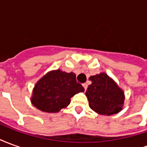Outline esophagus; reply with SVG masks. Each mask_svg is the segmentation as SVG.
Returning <instances> with one entry per match:
<instances>
[{
  "label": "esophagus",
  "mask_w": 147,
  "mask_h": 147,
  "mask_svg": "<svg viewBox=\"0 0 147 147\" xmlns=\"http://www.w3.org/2000/svg\"><path fill=\"white\" fill-rule=\"evenodd\" d=\"M83 87H84V89H85V90H86L87 89V84H86V83H83Z\"/></svg>",
  "instance_id": "esophagus-1"
}]
</instances>
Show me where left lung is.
I'll use <instances>...</instances> for the list:
<instances>
[{
	"mask_svg": "<svg viewBox=\"0 0 147 147\" xmlns=\"http://www.w3.org/2000/svg\"><path fill=\"white\" fill-rule=\"evenodd\" d=\"M89 80L92 83L87 87L86 95L90 108L107 116L119 113L124 101L123 90L105 73L90 76Z\"/></svg>",
	"mask_w": 147,
	"mask_h": 147,
	"instance_id": "left-lung-1",
	"label": "left lung"
}]
</instances>
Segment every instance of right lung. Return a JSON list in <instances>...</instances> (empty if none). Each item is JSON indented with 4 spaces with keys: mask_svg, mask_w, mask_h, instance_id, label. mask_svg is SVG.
Instances as JSON below:
<instances>
[{
    "mask_svg": "<svg viewBox=\"0 0 147 147\" xmlns=\"http://www.w3.org/2000/svg\"><path fill=\"white\" fill-rule=\"evenodd\" d=\"M83 91L84 88L76 81L75 74L53 71L36 83L31 102L39 110L57 113L70 104L71 97Z\"/></svg>",
    "mask_w": 147,
    "mask_h": 147,
    "instance_id": "add662e5",
    "label": "right lung"
}]
</instances>
